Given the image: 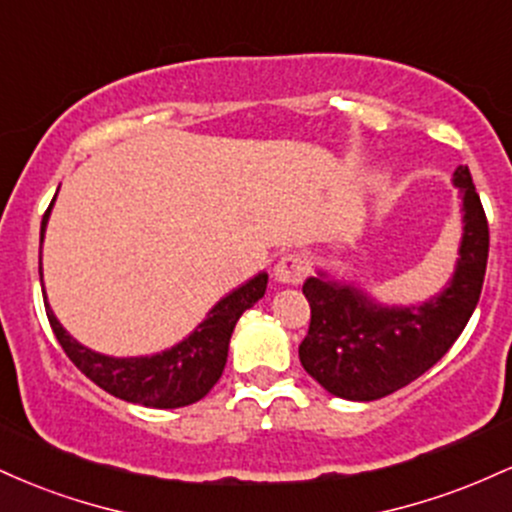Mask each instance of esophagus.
Masks as SVG:
<instances>
[{"instance_id":"esophagus-1","label":"esophagus","mask_w":512,"mask_h":512,"mask_svg":"<svg viewBox=\"0 0 512 512\" xmlns=\"http://www.w3.org/2000/svg\"><path fill=\"white\" fill-rule=\"evenodd\" d=\"M305 274H308V262L298 252H289V255L279 257L274 267V276L281 284H301Z\"/></svg>"}]
</instances>
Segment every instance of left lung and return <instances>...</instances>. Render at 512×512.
Returning <instances> with one entry per match:
<instances>
[{
    "label": "left lung",
    "instance_id": "left-lung-1",
    "mask_svg": "<svg viewBox=\"0 0 512 512\" xmlns=\"http://www.w3.org/2000/svg\"><path fill=\"white\" fill-rule=\"evenodd\" d=\"M452 182L462 195L460 260L436 298L385 308L354 286L310 276L303 293L310 327L298 346L303 368L334 397L373 402L392 395L448 354L477 308L489 260V221L467 166Z\"/></svg>",
    "mask_w": 512,
    "mask_h": 512
}]
</instances>
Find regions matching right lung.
Wrapping results in <instances>:
<instances>
[{"mask_svg": "<svg viewBox=\"0 0 512 512\" xmlns=\"http://www.w3.org/2000/svg\"><path fill=\"white\" fill-rule=\"evenodd\" d=\"M52 204H55V199L50 202L43 223H40V240L45 236ZM40 279H43V267H40ZM264 291H267V274L262 272L240 289L228 293L226 298H221L209 310L207 320L190 337L175 344L173 349L137 358L96 354V351L81 346L72 334L64 330L48 303H45V313H48L50 327L64 354L88 380H93L110 395L125 399V402L156 409H175L197 402L219 383L223 366H226L233 327L245 310L260 301Z\"/></svg>", "mask_w": 512, "mask_h": 512, "instance_id": "obj_1", "label": "right lung"}]
</instances>
